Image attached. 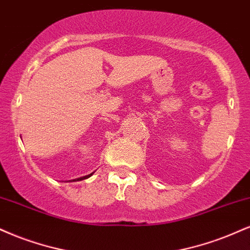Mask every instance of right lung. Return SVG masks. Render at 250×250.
I'll use <instances>...</instances> for the list:
<instances>
[{
	"label": "right lung",
	"instance_id": "right-lung-1",
	"mask_svg": "<svg viewBox=\"0 0 250 250\" xmlns=\"http://www.w3.org/2000/svg\"><path fill=\"white\" fill-rule=\"evenodd\" d=\"M94 173V172H92V173H89V174H87V176H83V177H80V178H78L77 180H83V179H86V178H89V177L92 176V174ZM72 182V180H71ZM73 182H76V179H73Z\"/></svg>",
	"mask_w": 250,
	"mask_h": 250
}]
</instances>
